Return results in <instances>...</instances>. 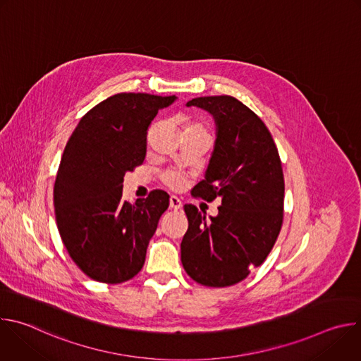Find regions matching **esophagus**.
<instances>
[{
	"label": "esophagus",
	"mask_w": 361,
	"mask_h": 361,
	"mask_svg": "<svg viewBox=\"0 0 361 361\" xmlns=\"http://www.w3.org/2000/svg\"><path fill=\"white\" fill-rule=\"evenodd\" d=\"M181 207H183L181 200H180L178 197H176V195H171V197H170V209H173V210H180Z\"/></svg>",
	"instance_id": "esophagus-1"
}]
</instances>
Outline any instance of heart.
<instances>
[{
	"label": "heart",
	"instance_id": "obj_1",
	"mask_svg": "<svg viewBox=\"0 0 361 361\" xmlns=\"http://www.w3.org/2000/svg\"><path fill=\"white\" fill-rule=\"evenodd\" d=\"M190 127H198V126H190ZM163 180L171 188H181L185 184V176L183 173L174 171V170H170V171L164 173Z\"/></svg>",
	"mask_w": 361,
	"mask_h": 361
}]
</instances>
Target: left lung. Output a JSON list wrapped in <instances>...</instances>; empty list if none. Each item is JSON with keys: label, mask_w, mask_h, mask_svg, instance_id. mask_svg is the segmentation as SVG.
<instances>
[{"label": "left lung", "mask_w": 361, "mask_h": 361, "mask_svg": "<svg viewBox=\"0 0 361 361\" xmlns=\"http://www.w3.org/2000/svg\"><path fill=\"white\" fill-rule=\"evenodd\" d=\"M187 107L209 111L217 127L205 178L192 195L207 201L220 197L221 205L210 220L195 205H184L188 230L181 241V263L198 284L227 287L262 266L280 234L281 161L266 124L237 98L198 97Z\"/></svg>", "instance_id": "1"}]
</instances>
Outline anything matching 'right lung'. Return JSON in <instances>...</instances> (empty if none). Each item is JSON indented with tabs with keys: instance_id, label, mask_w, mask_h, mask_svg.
Here are the masks:
<instances>
[{
	"instance_id": "1",
	"label": "right lung",
	"mask_w": 361,
	"mask_h": 361,
	"mask_svg": "<svg viewBox=\"0 0 361 361\" xmlns=\"http://www.w3.org/2000/svg\"><path fill=\"white\" fill-rule=\"evenodd\" d=\"M176 98L145 92L109 97L80 120L64 148L54 184L56 221L73 262L95 281L124 283L144 266L170 195L154 190L128 202L123 181L145 159L151 121Z\"/></svg>"
}]
</instances>
